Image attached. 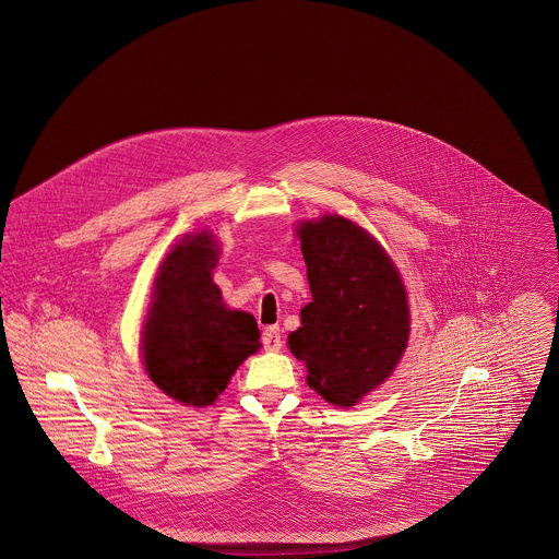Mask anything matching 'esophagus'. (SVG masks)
I'll list each match as a JSON object with an SVG mask.
<instances>
[{"label": "esophagus", "instance_id": "1", "mask_svg": "<svg viewBox=\"0 0 559 559\" xmlns=\"http://www.w3.org/2000/svg\"><path fill=\"white\" fill-rule=\"evenodd\" d=\"M262 346L264 350H280L282 348V333H280V326H266L262 331Z\"/></svg>", "mask_w": 559, "mask_h": 559}]
</instances>
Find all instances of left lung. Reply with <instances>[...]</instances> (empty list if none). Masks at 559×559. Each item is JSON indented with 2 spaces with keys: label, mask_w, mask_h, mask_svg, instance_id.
<instances>
[{
  "label": "left lung",
  "mask_w": 559,
  "mask_h": 559,
  "mask_svg": "<svg viewBox=\"0 0 559 559\" xmlns=\"http://www.w3.org/2000/svg\"><path fill=\"white\" fill-rule=\"evenodd\" d=\"M312 304L288 335L308 385L353 406L396 368L408 340V306L385 249L357 224L326 215L299 226Z\"/></svg>",
  "instance_id": "1"
}]
</instances>
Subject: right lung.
<instances>
[{
    "label": "right lung",
    "instance_id": "obj_1",
    "mask_svg": "<svg viewBox=\"0 0 559 559\" xmlns=\"http://www.w3.org/2000/svg\"><path fill=\"white\" fill-rule=\"evenodd\" d=\"M217 253L206 233L185 237L167 253L142 333L148 377L169 399L193 406L213 404L260 346L255 319L228 310L213 284Z\"/></svg>",
    "mask_w": 559,
    "mask_h": 559
}]
</instances>
